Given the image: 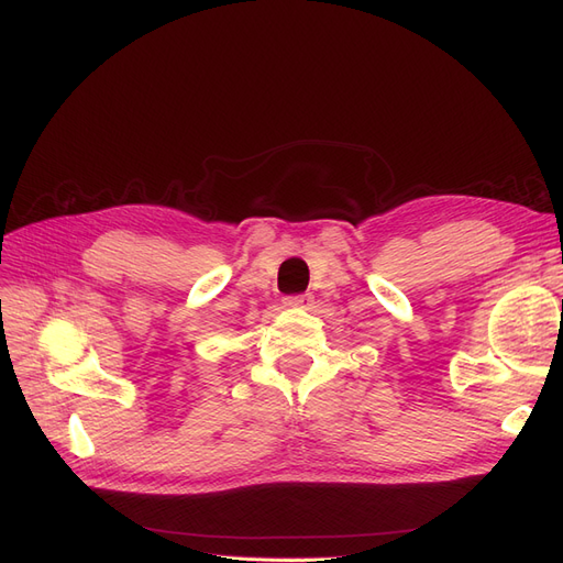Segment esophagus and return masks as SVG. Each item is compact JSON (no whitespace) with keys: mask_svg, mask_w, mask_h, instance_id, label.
I'll return each instance as SVG.
<instances>
[{"mask_svg":"<svg viewBox=\"0 0 563 563\" xmlns=\"http://www.w3.org/2000/svg\"><path fill=\"white\" fill-rule=\"evenodd\" d=\"M283 303L287 308H311L313 306V297L311 295H295V297H285Z\"/></svg>","mask_w":563,"mask_h":563,"instance_id":"34e87169","label":"esophagus"}]
</instances>
